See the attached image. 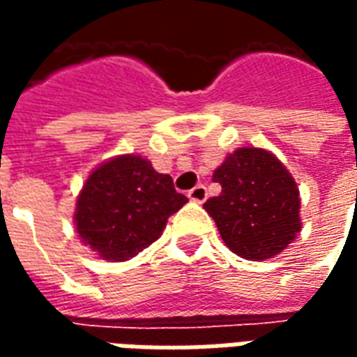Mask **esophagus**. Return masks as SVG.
<instances>
[{
	"label": "esophagus",
	"instance_id": "1",
	"mask_svg": "<svg viewBox=\"0 0 357 357\" xmlns=\"http://www.w3.org/2000/svg\"><path fill=\"white\" fill-rule=\"evenodd\" d=\"M206 197H208V193H206V187L204 185H197L189 191V199L195 202H204Z\"/></svg>",
	"mask_w": 357,
	"mask_h": 357
}]
</instances>
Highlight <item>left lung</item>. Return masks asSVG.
Listing matches in <instances>:
<instances>
[{"label":"left lung","mask_w":357,"mask_h":357,"mask_svg":"<svg viewBox=\"0 0 357 357\" xmlns=\"http://www.w3.org/2000/svg\"><path fill=\"white\" fill-rule=\"evenodd\" d=\"M212 179L222 193L204 202V208L235 255L266 260L296 237L302 227L296 181L271 153L237 149Z\"/></svg>","instance_id":"obj_1"}]
</instances>
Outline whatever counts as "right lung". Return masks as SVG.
<instances>
[{
    "label": "right lung",
    "mask_w": 357,
    "mask_h": 357,
    "mask_svg": "<svg viewBox=\"0 0 357 357\" xmlns=\"http://www.w3.org/2000/svg\"><path fill=\"white\" fill-rule=\"evenodd\" d=\"M189 201L168 174L135 155L101 164L76 202L80 239L102 260L126 262L155 243L168 218Z\"/></svg>",
    "instance_id": "right-lung-1"
}]
</instances>
